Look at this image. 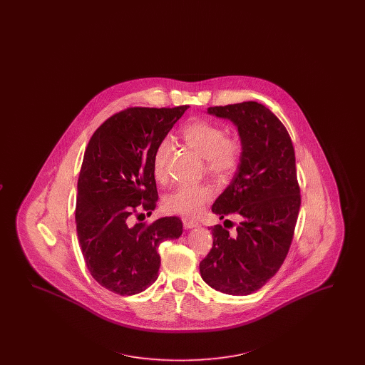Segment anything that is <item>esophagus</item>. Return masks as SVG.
I'll return each instance as SVG.
<instances>
[{
  "mask_svg": "<svg viewBox=\"0 0 365 365\" xmlns=\"http://www.w3.org/2000/svg\"><path fill=\"white\" fill-rule=\"evenodd\" d=\"M182 222H183V227H185L186 230H189V228H194V227H198V222L191 220L189 217H182Z\"/></svg>",
  "mask_w": 365,
  "mask_h": 365,
  "instance_id": "1",
  "label": "esophagus"
}]
</instances>
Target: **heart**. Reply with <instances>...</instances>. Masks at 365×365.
Here are the masks:
<instances>
[{
    "mask_svg": "<svg viewBox=\"0 0 365 365\" xmlns=\"http://www.w3.org/2000/svg\"><path fill=\"white\" fill-rule=\"evenodd\" d=\"M182 138L198 155L205 158L210 174L227 178L234 174L241 164L242 140L238 137L226 135V130L219 124L207 120L189 123L182 130ZM170 150V140L163 139L153 153L152 171L160 182L165 178V164ZM213 195V187L208 183L179 185L164 197V208L176 215L197 216Z\"/></svg>",
    "mask_w": 365,
    "mask_h": 365,
    "instance_id": "b5f03b06",
    "label": "heart"
}]
</instances>
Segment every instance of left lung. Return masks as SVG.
<instances>
[{"label": "left lung", "mask_w": 365, "mask_h": 365, "mask_svg": "<svg viewBox=\"0 0 365 365\" xmlns=\"http://www.w3.org/2000/svg\"><path fill=\"white\" fill-rule=\"evenodd\" d=\"M209 115L238 127L243 152L237 174L212 212L241 217L237 232L210 227L213 246L200 262L202 279L217 292L247 295L278 272L294 235L301 205L292 138L278 118L256 101L210 106Z\"/></svg>", "instance_id": "1"}]
</instances>
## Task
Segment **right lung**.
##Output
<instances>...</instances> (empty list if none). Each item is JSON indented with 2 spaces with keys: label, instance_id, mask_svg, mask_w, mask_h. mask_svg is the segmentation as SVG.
Segmentation results:
<instances>
[{
  "label": "right lung",
  "instance_id": "1",
  "mask_svg": "<svg viewBox=\"0 0 365 365\" xmlns=\"http://www.w3.org/2000/svg\"><path fill=\"white\" fill-rule=\"evenodd\" d=\"M187 108H127L88 140L78 179L76 232L91 277L112 293L146 290L158 277V245L182 235L176 216L150 225L134 217L156 208L153 153Z\"/></svg>",
  "mask_w": 365,
  "mask_h": 365
}]
</instances>
